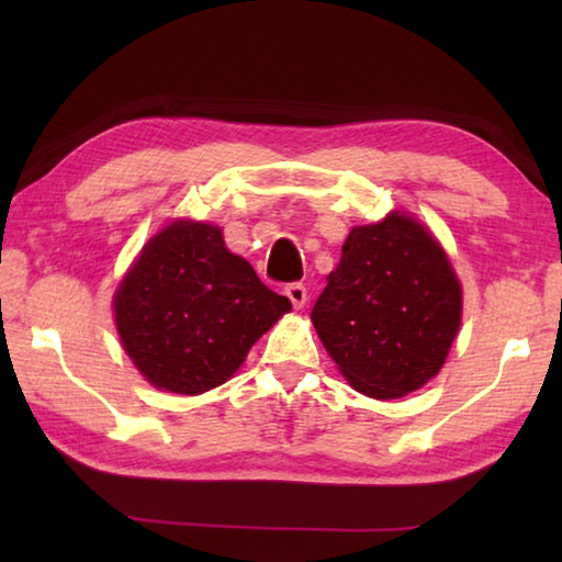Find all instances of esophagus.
<instances>
[{"mask_svg": "<svg viewBox=\"0 0 562 562\" xmlns=\"http://www.w3.org/2000/svg\"><path fill=\"white\" fill-rule=\"evenodd\" d=\"M284 294H288V297H290V302H292V307H294V310H302V307H304V302H307V288H304L302 282H292V284H288V288H284Z\"/></svg>", "mask_w": 562, "mask_h": 562, "instance_id": "34e87169", "label": "esophagus"}]
</instances>
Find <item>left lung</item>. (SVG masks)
I'll use <instances>...</instances> for the list:
<instances>
[{
	"label": "left lung",
	"instance_id": "8db88e82",
	"mask_svg": "<svg viewBox=\"0 0 562 562\" xmlns=\"http://www.w3.org/2000/svg\"><path fill=\"white\" fill-rule=\"evenodd\" d=\"M461 307V282L439 240L394 211L351 227L312 307V325L347 382L386 402L439 374L459 335Z\"/></svg>",
	"mask_w": 562,
	"mask_h": 562
}]
</instances>
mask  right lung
Listing matches in <instances>:
<instances>
[{
    "label": "right lung",
    "instance_id": "obj_1",
    "mask_svg": "<svg viewBox=\"0 0 562 562\" xmlns=\"http://www.w3.org/2000/svg\"><path fill=\"white\" fill-rule=\"evenodd\" d=\"M292 304L211 223L173 221L144 245L113 294L121 345L146 382L195 396L227 382Z\"/></svg>",
    "mask_w": 562,
    "mask_h": 562
}]
</instances>
